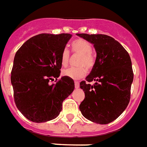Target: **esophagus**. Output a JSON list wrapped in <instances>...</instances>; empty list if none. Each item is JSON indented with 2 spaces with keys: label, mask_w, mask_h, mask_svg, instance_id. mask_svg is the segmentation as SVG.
Segmentation results:
<instances>
[{
  "label": "esophagus",
  "mask_w": 147,
  "mask_h": 147,
  "mask_svg": "<svg viewBox=\"0 0 147 147\" xmlns=\"http://www.w3.org/2000/svg\"><path fill=\"white\" fill-rule=\"evenodd\" d=\"M75 87L76 88H79L80 87V83L78 81H75Z\"/></svg>",
  "instance_id": "34e87169"
}]
</instances>
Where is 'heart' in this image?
<instances>
[{"label": "heart", "mask_w": 147, "mask_h": 147, "mask_svg": "<svg viewBox=\"0 0 147 147\" xmlns=\"http://www.w3.org/2000/svg\"><path fill=\"white\" fill-rule=\"evenodd\" d=\"M71 48L74 53L80 54L78 59V67H71L62 71V75L72 80H80L86 73V68L90 69L94 64V57L91 53V45L84 39L79 38L71 43ZM70 53L67 49H64L61 54V64L66 66L69 62ZM84 66H83L82 65ZM85 66V67L84 66Z\"/></svg>", "instance_id": "heart-1"}]
</instances>
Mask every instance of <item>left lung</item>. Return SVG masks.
Wrapping results in <instances>:
<instances>
[{"instance_id": "obj_1", "label": "left lung", "mask_w": 147, "mask_h": 147, "mask_svg": "<svg viewBox=\"0 0 147 147\" xmlns=\"http://www.w3.org/2000/svg\"><path fill=\"white\" fill-rule=\"evenodd\" d=\"M94 45L95 63L80 86L85 93L80 103L83 116L94 123L107 124L119 117L130 102L133 82L131 61L117 40L105 34H77ZM96 82L94 85L89 83Z\"/></svg>"}]
</instances>
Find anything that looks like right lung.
Instances as JSON below:
<instances>
[{
	"instance_id": "obj_1",
	"label": "right lung",
	"mask_w": 147,
	"mask_h": 147,
	"mask_svg": "<svg viewBox=\"0 0 147 147\" xmlns=\"http://www.w3.org/2000/svg\"><path fill=\"white\" fill-rule=\"evenodd\" d=\"M70 34H40L30 38L15 55L11 72L16 105L27 120L43 123L55 119L62 102L72 93V79L61 74V54Z\"/></svg>"
}]
</instances>
